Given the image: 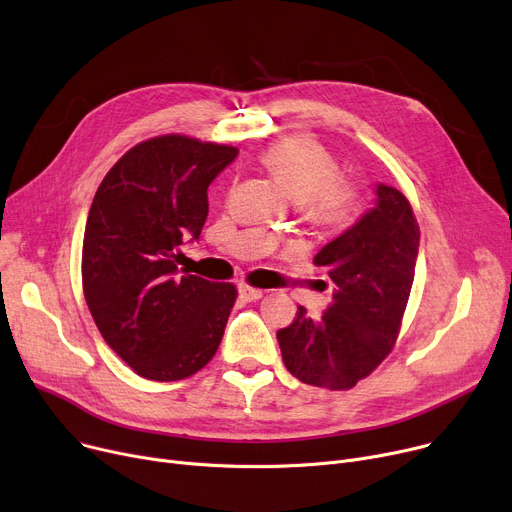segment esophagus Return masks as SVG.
<instances>
[{
  "label": "esophagus",
  "mask_w": 512,
  "mask_h": 512,
  "mask_svg": "<svg viewBox=\"0 0 512 512\" xmlns=\"http://www.w3.org/2000/svg\"><path fill=\"white\" fill-rule=\"evenodd\" d=\"M238 294H241V298L253 302V300H259V298L263 296V290L253 288V286H249V284H241V286H238Z\"/></svg>",
  "instance_id": "obj_1"
}]
</instances>
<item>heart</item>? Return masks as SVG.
<instances>
[{"mask_svg":"<svg viewBox=\"0 0 512 512\" xmlns=\"http://www.w3.org/2000/svg\"><path fill=\"white\" fill-rule=\"evenodd\" d=\"M261 162L296 203L304 222L319 228H339L352 220L358 191L350 181L337 177V160L315 140L274 142L263 150Z\"/></svg>","mask_w":512,"mask_h":512,"instance_id":"1","label":"heart"}]
</instances>
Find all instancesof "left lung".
Here are the masks:
<instances>
[{
    "mask_svg": "<svg viewBox=\"0 0 512 512\" xmlns=\"http://www.w3.org/2000/svg\"><path fill=\"white\" fill-rule=\"evenodd\" d=\"M420 228L407 197L377 185V206L315 255L335 284L321 319L298 306L278 331L282 360L306 385L352 389L391 352L410 298Z\"/></svg>",
    "mask_w": 512,
    "mask_h": 512,
    "instance_id": "left-lung-1",
    "label": "left lung"
}]
</instances>
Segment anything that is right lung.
Instances as JSON below:
<instances>
[{"label": "right lung", "mask_w": 512, "mask_h": 512, "mask_svg": "<svg viewBox=\"0 0 512 512\" xmlns=\"http://www.w3.org/2000/svg\"><path fill=\"white\" fill-rule=\"evenodd\" d=\"M232 146L158 135L125 152L88 214L82 286L90 315L127 366L150 381H181L206 366L236 300L232 284L179 269L181 245L208 218V187Z\"/></svg>", "instance_id": "add662e5"}]
</instances>
